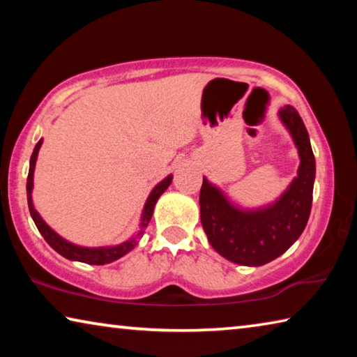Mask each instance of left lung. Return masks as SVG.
Returning <instances> with one entry per match:
<instances>
[{"label":"left lung","instance_id":"8db88e82","mask_svg":"<svg viewBox=\"0 0 357 357\" xmlns=\"http://www.w3.org/2000/svg\"><path fill=\"white\" fill-rule=\"evenodd\" d=\"M279 116L301 159L298 176L279 200L261 209H239L203 178L200 214L204 233L217 253L236 264L263 266L273 261L296 243L309 220L315 181L309 132L294 107H283Z\"/></svg>","mask_w":357,"mask_h":357}]
</instances>
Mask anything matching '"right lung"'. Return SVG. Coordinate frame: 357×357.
<instances>
[{"label": "right lung", "instance_id": "right-lung-1", "mask_svg": "<svg viewBox=\"0 0 357 357\" xmlns=\"http://www.w3.org/2000/svg\"><path fill=\"white\" fill-rule=\"evenodd\" d=\"M42 140L38 142V144L34 146V151L31 154V160H29V173H28V181H26V193H28V208H29V214H31L33 220L36 223V227L40 231L42 236L48 243V245L52 247L53 250H56L59 255H63L64 258L72 259V261H82V263H88V264H107L112 263L114 259H118L121 257H124L126 253H129L134 247L138 244V238L142 236L144 228L149 225L151 217H153V211L159 197L167 190V187L172 184L173 176H167L164 181H160L157 184L153 192L149 193L146 203H144L143 208V214H142V222H140V229H138L135 236H132L130 239L124 241L118 245H112V247H96V249H91V247H82V245H75L69 243V241L63 239L59 234H56L53 229L47 225V223L42 220V217L39 215L38 211L34 209L33 204V176H34V167H36V160H38V153L40 149Z\"/></svg>", "mask_w": 357, "mask_h": 357}]
</instances>
